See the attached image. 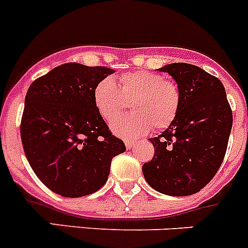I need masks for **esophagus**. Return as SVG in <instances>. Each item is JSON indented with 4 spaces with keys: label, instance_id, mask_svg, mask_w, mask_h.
Returning a JSON list of instances; mask_svg holds the SVG:
<instances>
[{
    "label": "esophagus",
    "instance_id": "1",
    "mask_svg": "<svg viewBox=\"0 0 248 248\" xmlns=\"http://www.w3.org/2000/svg\"><path fill=\"white\" fill-rule=\"evenodd\" d=\"M134 146H135V141H131V140L125 141V147L128 148V150H130V148H133Z\"/></svg>",
    "mask_w": 248,
    "mask_h": 248
}]
</instances>
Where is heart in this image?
<instances>
[{
    "mask_svg": "<svg viewBox=\"0 0 248 248\" xmlns=\"http://www.w3.org/2000/svg\"><path fill=\"white\" fill-rule=\"evenodd\" d=\"M119 85L112 77H106L93 89V103L101 117L110 120L131 99L129 115L110 122V130L117 136L134 140L147 134L168 128L178 117L181 107V91L175 81L166 80L158 73L136 70L124 73Z\"/></svg>",
    "mask_w": 248,
    "mask_h": 248,
    "instance_id": "b5f03b06",
    "label": "heart"
}]
</instances>
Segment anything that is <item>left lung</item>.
Here are the masks:
<instances>
[{
    "label": "left lung",
    "instance_id": "8db88e82",
    "mask_svg": "<svg viewBox=\"0 0 248 248\" xmlns=\"http://www.w3.org/2000/svg\"><path fill=\"white\" fill-rule=\"evenodd\" d=\"M181 91V107L171 125L148 139L155 155L142 166L146 181L168 196L199 192L218 171L226 152L232 113L218 78L188 63L159 68Z\"/></svg>",
    "mask_w": 248,
    "mask_h": 248
}]
</instances>
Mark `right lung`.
Listing matches in <instances>:
<instances>
[{"label":"right lung","mask_w":248,"mask_h":248,"mask_svg":"<svg viewBox=\"0 0 248 248\" xmlns=\"http://www.w3.org/2000/svg\"><path fill=\"white\" fill-rule=\"evenodd\" d=\"M114 70L58 65L30 85L20 124L23 148L37 178L64 197L96 192L113 157L125 152L93 103V89Z\"/></svg>","instance_id":"obj_1"}]
</instances>
